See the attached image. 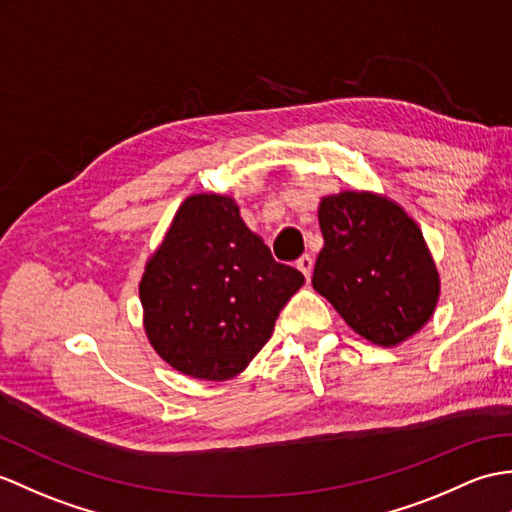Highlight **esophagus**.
<instances>
[{
	"mask_svg": "<svg viewBox=\"0 0 512 512\" xmlns=\"http://www.w3.org/2000/svg\"><path fill=\"white\" fill-rule=\"evenodd\" d=\"M296 268L303 272L305 279H310L312 277V268H314V259L310 255H303V257H299V261H296Z\"/></svg>",
	"mask_w": 512,
	"mask_h": 512,
	"instance_id": "esophagus-1",
	"label": "esophagus"
}]
</instances>
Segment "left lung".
I'll return each mask as SVG.
<instances>
[{
    "label": "left lung",
    "instance_id": "1",
    "mask_svg": "<svg viewBox=\"0 0 512 512\" xmlns=\"http://www.w3.org/2000/svg\"><path fill=\"white\" fill-rule=\"evenodd\" d=\"M312 285L355 334L397 347L432 318L441 277L419 224L395 200L340 192L320 200Z\"/></svg>",
    "mask_w": 512,
    "mask_h": 512
}]
</instances>
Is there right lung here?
I'll return each instance as SVG.
<instances>
[{"label": "right lung", "mask_w": 512, "mask_h": 512, "mask_svg": "<svg viewBox=\"0 0 512 512\" xmlns=\"http://www.w3.org/2000/svg\"><path fill=\"white\" fill-rule=\"evenodd\" d=\"M305 283L277 264L231 196L183 200L139 283L144 329L178 373L209 382L240 375Z\"/></svg>", "instance_id": "obj_1"}]
</instances>
